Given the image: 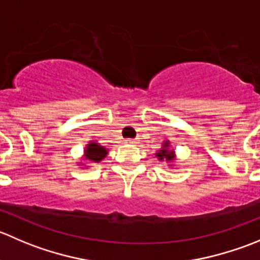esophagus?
Here are the masks:
<instances>
[{
	"mask_svg": "<svg viewBox=\"0 0 260 260\" xmlns=\"http://www.w3.org/2000/svg\"><path fill=\"white\" fill-rule=\"evenodd\" d=\"M124 143H125V145H135L136 140H133V138H125Z\"/></svg>",
	"mask_w": 260,
	"mask_h": 260,
	"instance_id": "esophagus-1",
	"label": "esophagus"
}]
</instances>
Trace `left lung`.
Wrapping results in <instances>:
<instances>
[{
    "label": "left lung",
    "mask_w": 260,
    "mask_h": 260,
    "mask_svg": "<svg viewBox=\"0 0 260 260\" xmlns=\"http://www.w3.org/2000/svg\"><path fill=\"white\" fill-rule=\"evenodd\" d=\"M164 148L162 150H160L158 152H156V156L158 157V160H164L165 158L166 161H171L174 158V151H169L168 147H169V143H164Z\"/></svg>",
    "instance_id": "obj_1"
}]
</instances>
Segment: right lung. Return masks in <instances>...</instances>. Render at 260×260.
Segmentation results:
<instances>
[{
    "mask_svg": "<svg viewBox=\"0 0 260 260\" xmlns=\"http://www.w3.org/2000/svg\"><path fill=\"white\" fill-rule=\"evenodd\" d=\"M107 153H108L107 148L98 145V143L91 142L87 145L86 150H85V157H86L87 160L94 161V162H99V161H102L103 158L107 156Z\"/></svg>",
    "mask_w": 260,
    "mask_h": 260,
    "instance_id": "add662e5",
    "label": "right lung"
}]
</instances>
